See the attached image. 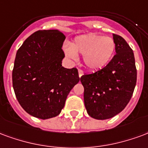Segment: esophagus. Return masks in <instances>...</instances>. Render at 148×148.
<instances>
[{"label": "esophagus", "mask_w": 148, "mask_h": 148, "mask_svg": "<svg viewBox=\"0 0 148 148\" xmlns=\"http://www.w3.org/2000/svg\"><path fill=\"white\" fill-rule=\"evenodd\" d=\"M78 72H79V77H81L82 75H84V71L81 69H79Z\"/></svg>", "instance_id": "1"}]
</instances>
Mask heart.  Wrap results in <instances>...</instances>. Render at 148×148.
Listing matches in <instances>:
<instances>
[{
  "instance_id": "heart-1",
  "label": "heart",
  "mask_w": 148,
  "mask_h": 148,
  "mask_svg": "<svg viewBox=\"0 0 148 148\" xmlns=\"http://www.w3.org/2000/svg\"><path fill=\"white\" fill-rule=\"evenodd\" d=\"M116 51V43L110 37L90 34L76 38L70 48L64 52L69 58H76L84 55V62L88 69L96 71L108 64Z\"/></svg>"
}]
</instances>
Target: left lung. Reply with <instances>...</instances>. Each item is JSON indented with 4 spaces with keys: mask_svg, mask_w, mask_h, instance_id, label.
<instances>
[{
    "mask_svg": "<svg viewBox=\"0 0 148 148\" xmlns=\"http://www.w3.org/2000/svg\"><path fill=\"white\" fill-rule=\"evenodd\" d=\"M116 54L102 69L80 77L84 87V105L95 119L114 117L125 108L136 84L134 53L121 36L113 34Z\"/></svg>",
    "mask_w": 148,
    "mask_h": 148,
    "instance_id": "8db88e82",
    "label": "left lung"
}]
</instances>
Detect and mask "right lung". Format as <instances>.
Here are the masks:
<instances>
[{
	"label": "right lung",
	"instance_id": "1",
	"mask_svg": "<svg viewBox=\"0 0 148 148\" xmlns=\"http://www.w3.org/2000/svg\"><path fill=\"white\" fill-rule=\"evenodd\" d=\"M64 39L58 30L38 31L17 50L12 86L20 106L33 117L45 120L58 116L70 90L79 81L76 68L65 69L61 64Z\"/></svg>",
	"mask_w": 148,
	"mask_h": 148
}]
</instances>
